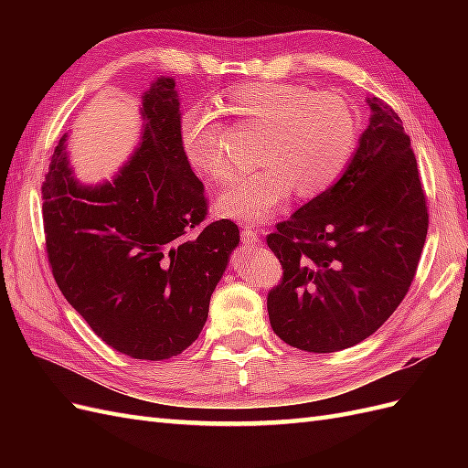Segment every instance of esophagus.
Wrapping results in <instances>:
<instances>
[{
	"mask_svg": "<svg viewBox=\"0 0 468 468\" xmlns=\"http://www.w3.org/2000/svg\"><path fill=\"white\" fill-rule=\"evenodd\" d=\"M242 242H244L248 248H253L256 244H260L258 230H253V229H248V226H244V229H242Z\"/></svg>",
	"mask_w": 468,
	"mask_h": 468,
	"instance_id": "esophagus-1",
	"label": "esophagus"
}]
</instances>
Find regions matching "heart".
<instances>
[{"instance_id":"obj_1","label":"heart","mask_w":468,"mask_h":468,"mask_svg":"<svg viewBox=\"0 0 468 468\" xmlns=\"http://www.w3.org/2000/svg\"><path fill=\"white\" fill-rule=\"evenodd\" d=\"M230 111L265 129L256 174L226 187L217 199L222 217L260 224L289 201L292 189L303 199L328 193L342 179L359 146L357 109L337 93H316L289 81H251L229 91ZM181 148L197 174L226 181L234 165L222 146L224 122L215 105L183 112Z\"/></svg>"}]
</instances>
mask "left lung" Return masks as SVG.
<instances>
[{
    "instance_id": "obj_1",
    "label": "left lung",
    "mask_w": 468,
    "mask_h": 468,
    "mask_svg": "<svg viewBox=\"0 0 468 468\" xmlns=\"http://www.w3.org/2000/svg\"><path fill=\"white\" fill-rule=\"evenodd\" d=\"M346 176L275 226L267 246L282 281L267 313L282 342L334 353L385 324L416 277L428 201L400 117L378 97Z\"/></svg>"
}]
</instances>
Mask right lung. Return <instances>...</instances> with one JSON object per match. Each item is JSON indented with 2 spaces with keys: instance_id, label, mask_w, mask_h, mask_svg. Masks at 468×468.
Wrapping results in <instances>:
<instances>
[{
  "instance_id": "obj_1",
  "label": "right lung",
  "mask_w": 468,
  "mask_h": 468,
  "mask_svg": "<svg viewBox=\"0 0 468 468\" xmlns=\"http://www.w3.org/2000/svg\"><path fill=\"white\" fill-rule=\"evenodd\" d=\"M143 143L111 183L80 186L60 138L42 183V222L56 285L90 328L133 359L179 356L199 337L210 294L239 242L183 154L172 78L143 97Z\"/></svg>"
}]
</instances>
